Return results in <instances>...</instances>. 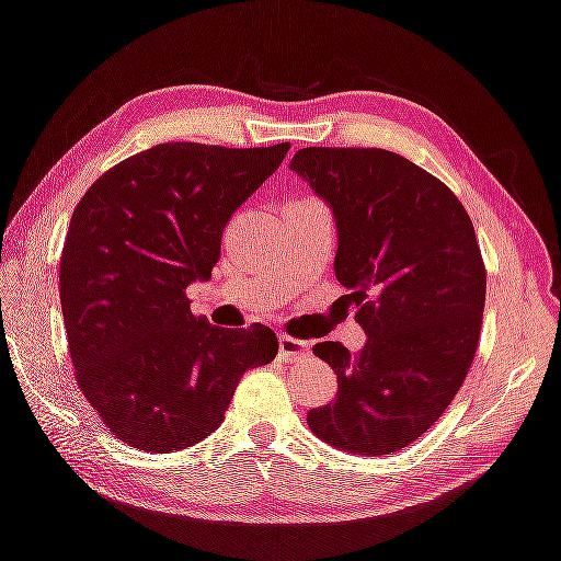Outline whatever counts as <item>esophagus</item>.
<instances>
[{
  "mask_svg": "<svg viewBox=\"0 0 561 561\" xmlns=\"http://www.w3.org/2000/svg\"><path fill=\"white\" fill-rule=\"evenodd\" d=\"M308 353H310V343L298 341V337H290V335H278L280 360L296 363V360H300V357H306Z\"/></svg>",
  "mask_w": 561,
  "mask_h": 561,
  "instance_id": "1",
  "label": "esophagus"
}]
</instances>
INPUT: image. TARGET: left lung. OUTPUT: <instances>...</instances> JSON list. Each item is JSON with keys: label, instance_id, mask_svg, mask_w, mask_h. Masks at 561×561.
<instances>
[{"label": "left lung", "instance_id": "left-lung-1", "mask_svg": "<svg viewBox=\"0 0 561 561\" xmlns=\"http://www.w3.org/2000/svg\"><path fill=\"white\" fill-rule=\"evenodd\" d=\"M290 169L333 208L335 278L367 335L353 355L313 347L337 394L308 427L347 453H398L435 425L474 360L488 273L472 220L443 181L385 149L308 146Z\"/></svg>", "mask_w": 561, "mask_h": 561}]
</instances>
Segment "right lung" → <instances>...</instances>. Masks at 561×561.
I'll return each mask as SVG.
<instances>
[{
    "instance_id": "obj_1",
    "label": "right lung",
    "mask_w": 561,
    "mask_h": 561,
    "mask_svg": "<svg viewBox=\"0 0 561 561\" xmlns=\"http://www.w3.org/2000/svg\"><path fill=\"white\" fill-rule=\"evenodd\" d=\"M290 144L226 149L159 144L91 183L59 265L77 382L122 443L173 453L220 425L245 370L278 353L271 328L210 325L186 288L208 280L233 210Z\"/></svg>"
}]
</instances>
